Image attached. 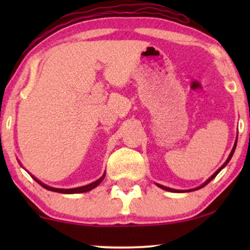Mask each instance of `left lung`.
Listing matches in <instances>:
<instances>
[{"instance_id": "left-lung-1", "label": "left lung", "mask_w": 250, "mask_h": 250, "mask_svg": "<svg viewBox=\"0 0 250 250\" xmlns=\"http://www.w3.org/2000/svg\"><path fill=\"white\" fill-rule=\"evenodd\" d=\"M237 141H238V139H237V140H235V142H234V146H233V148H232V150H231V153H230V156H229V158L227 159V162H225V163L223 164V165H222V166L220 167V168H218V169L216 170V172H215V173L213 174V175H211V176L209 177V179H208V180L206 181V182H205L204 184H201V186H200V187H198V188H196V189H192V190H198V189H201V188H204L205 186H206V184H208V183H209V182H210V181H211V180H213V179H214V177H215V176H216V175H217V174H218V173H220L222 169H223V168H224V167H225V166H227V165H228V163H229V162H230V159L232 158V156H233V153H234L235 146H237ZM157 186H158L159 188H162V189H164V190H166V191H170V192H187V191H183V190H175V189H170V188H167V187L160 186V184H157ZM192 190H189V191H192Z\"/></svg>"}]
</instances>
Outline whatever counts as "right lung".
Wrapping results in <instances>:
<instances>
[{"mask_svg": "<svg viewBox=\"0 0 250 250\" xmlns=\"http://www.w3.org/2000/svg\"><path fill=\"white\" fill-rule=\"evenodd\" d=\"M104 176H105V173L104 174V175H102V176L100 177V179L95 181V182H93V183H90V184H87V186H84V187L74 188V189H58V188H52V187L46 186V184H44V183L41 182V181L37 180L36 177H34V176H33V179L35 180L36 182L40 184V186H42V187L44 188V189L50 190V191H53V192H60V193L70 194V193H82V192H87V191H90V190H92V189H94L95 187H98L99 184H100V183L102 182V180L104 179Z\"/></svg>", "mask_w": 250, "mask_h": 250, "instance_id": "obj_1", "label": "right lung"}]
</instances>
